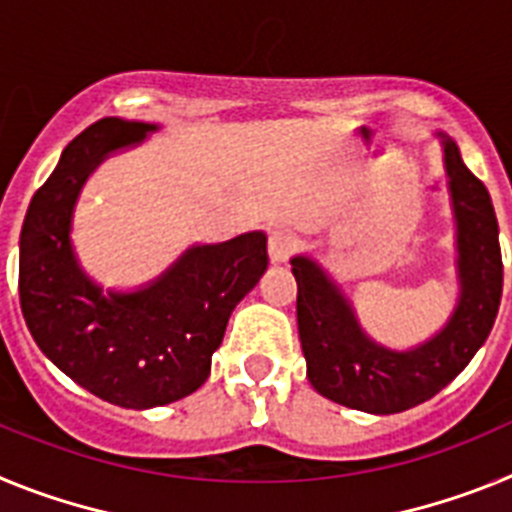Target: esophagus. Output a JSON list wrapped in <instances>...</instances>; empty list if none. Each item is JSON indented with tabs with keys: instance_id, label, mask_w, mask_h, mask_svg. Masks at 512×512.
<instances>
[{
	"instance_id": "1",
	"label": "esophagus",
	"mask_w": 512,
	"mask_h": 512,
	"mask_svg": "<svg viewBox=\"0 0 512 512\" xmlns=\"http://www.w3.org/2000/svg\"><path fill=\"white\" fill-rule=\"evenodd\" d=\"M297 251V235L287 228H274L269 235V256L274 264H284Z\"/></svg>"
}]
</instances>
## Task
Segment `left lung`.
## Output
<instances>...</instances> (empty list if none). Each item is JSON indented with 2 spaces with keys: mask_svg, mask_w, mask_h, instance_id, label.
<instances>
[{
  "mask_svg": "<svg viewBox=\"0 0 512 512\" xmlns=\"http://www.w3.org/2000/svg\"><path fill=\"white\" fill-rule=\"evenodd\" d=\"M459 223L461 297L449 325L413 351H390L364 336L351 305L315 261L297 256V328L307 379L328 400L392 415L431 400L487 341L503 295V256L490 192L464 166L454 140H443Z\"/></svg>",
  "mask_w": 512,
  "mask_h": 512,
  "instance_id": "left-lung-1",
  "label": "left lung"
}]
</instances>
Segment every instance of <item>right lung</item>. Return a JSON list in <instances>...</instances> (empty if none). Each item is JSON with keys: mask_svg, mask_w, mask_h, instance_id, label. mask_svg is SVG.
<instances>
[{"mask_svg": "<svg viewBox=\"0 0 512 512\" xmlns=\"http://www.w3.org/2000/svg\"><path fill=\"white\" fill-rule=\"evenodd\" d=\"M153 125L104 117L71 140L35 192L20 233V307L35 343L66 377L120 408L169 405L200 390L230 312L269 266L264 233L194 246L133 295H102L76 266L71 210L89 171Z\"/></svg>", "mask_w": 512, "mask_h": 512, "instance_id": "1", "label": "right lung"}]
</instances>
